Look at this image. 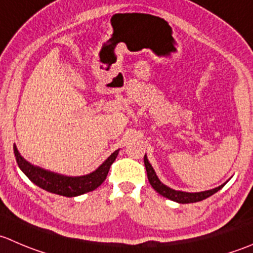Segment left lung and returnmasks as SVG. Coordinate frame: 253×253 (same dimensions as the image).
I'll return each instance as SVG.
<instances>
[{
	"mask_svg": "<svg viewBox=\"0 0 253 253\" xmlns=\"http://www.w3.org/2000/svg\"><path fill=\"white\" fill-rule=\"evenodd\" d=\"M144 166H146V170H147V176H148L149 184L152 185V188L156 190L157 193H159L161 195H163L164 198H168V199L173 200V202L180 203V204H189V203H197V202H202V200L207 199V198L211 197L212 194H215L216 192H219L220 189L225 185L217 186V188L211 189V190H207V192H200V193H185V192H178V190H173V189L168 188L164 184H162L159 181L158 176L156 175L154 173L153 168L149 164L148 159L147 157L144 156Z\"/></svg>",
	"mask_w": 253,
	"mask_h": 253,
	"instance_id": "8db88e82",
	"label": "left lung"
}]
</instances>
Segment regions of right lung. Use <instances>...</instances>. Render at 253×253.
Wrapping results in <instances>:
<instances>
[{
    "label": "right lung",
    "mask_w": 253,
    "mask_h": 253,
    "mask_svg": "<svg viewBox=\"0 0 253 253\" xmlns=\"http://www.w3.org/2000/svg\"><path fill=\"white\" fill-rule=\"evenodd\" d=\"M14 157H16L17 164L22 169L24 174L33 181L39 188L44 189L46 192L54 193V194L63 195V197H78V195L85 194L95 190L97 186L101 185L106 179L107 173L110 170V167L116 159L119 154V149L115 151L99 168L92 173L83 176H65L60 174L51 173V171L44 170L39 167L32 166L31 163L22 158L18 149L13 146Z\"/></svg>",
    "instance_id": "obj_1"
}]
</instances>
